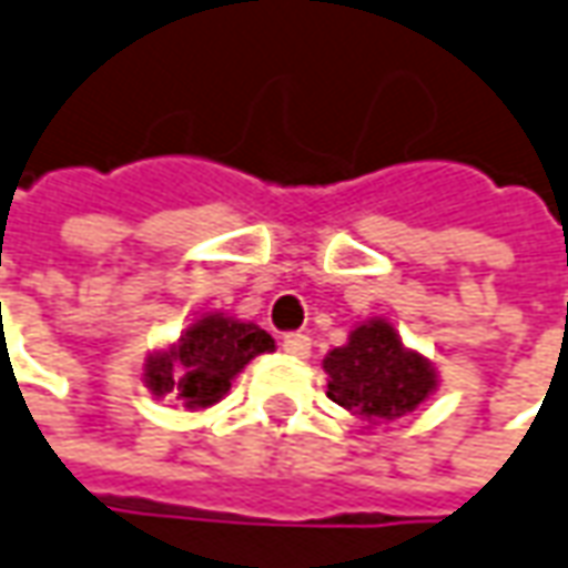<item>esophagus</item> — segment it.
Instances as JSON below:
<instances>
[{"label":"esophagus","instance_id":"esophagus-1","mask_svg":"<svg viewBox=\"0 0 568 568\" xmlns=\"http://www.w3.org/2000/svg\"><path fill=\"white\" fill-rule=\"evenodd\" d=\"M281 349H284L287 356H293V359H306L312 353V341L306 334H284Z\"/></svg>","mask_w":568,"mask_h":568}]
</instances>
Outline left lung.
<instances>
[{"instance_id": "left-lung-1", "label": "left lung", "mask_w": 568, "mask_h": 568, "mask_svg": "<svg viewBox=\"0 0 568 568\" xmlns=\"http://www.w3.org/2000/svg\"><path fill=\"white\" fill-rule=\"evenodd\" d=\"M322 365L328 372V397L372 425L413 413L437 387L432 363L406 349L384 318L363 322Z\"/></svg>"}]
</instances>
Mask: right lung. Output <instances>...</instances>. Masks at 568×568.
Listing matches in <instances>:
<instances>
[{
  "mask_svg": "<svg viewBox=\"0 0 568 568\" xmlns=\"http://www.w3.org/2000/svg\"><path fill=\"white\" fill-rule=\"evenodd\" d=\"M272 349V334L253 322L205 312L178 344L146 359V387L155 397L184 399L186 409H205L231 390L243 365Z\"/></svg>",
  "mask_w": 568,
  "mask_h": 568,
  "instance_id": "1",
  "label": "right lung"
}]
</instances>
